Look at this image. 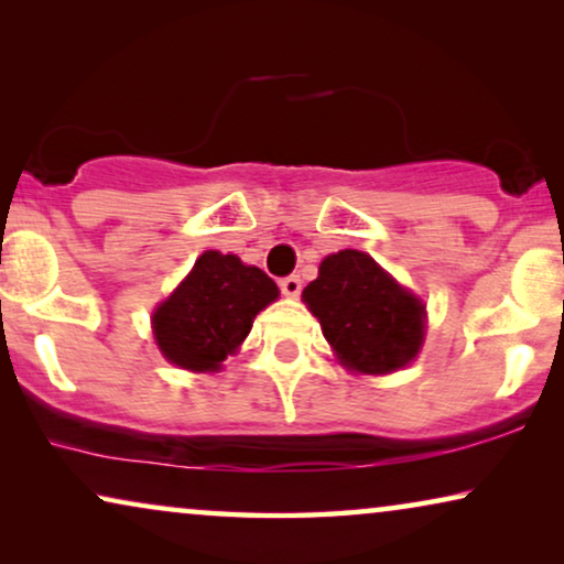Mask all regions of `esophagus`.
<instances>
[{
    "label": "esophagus",
    "mask_w": 564,
    "mask_h": 564,
    "mask_svg": "<svg viewBox=\"0 0 564 564\" xmlns=\"http://www.w3.org/2000/svg\"><path fill=\"white\" fill-rule=\"evenodd\" d=\"M280 290H282V295L297 297L300 290H303V282H300V276H295V274L282 276V280H280Z\"/></svg>",
    "instance_id": "esophagus-1"
}]
</instances>
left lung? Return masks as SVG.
Masks as SVG:
<instances>
[{
  "label": "left lung",
  "mask_w": 564,
  "mask_h": 564,
  "mask_svg": "<svg viewBox=\"0 0 564 564\" xmlns=\"http://www.w3.org/2000/svg\"><path fill=\"white\" fill-rule=\"evenodd\" d=\"M303 300L338 359L357 372H395L423 344V305L361 251L323 259Z\"/></svg>",
  "instance_id": "8db88e82"
}]
</instances>
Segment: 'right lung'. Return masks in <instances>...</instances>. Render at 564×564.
I'll return each mask as SVG.
<instances>
[{"label":"right lung","mask_w":564,"mask_h":564,"mask_svg":"<svg viewBox=\"0 0 564 564\" xmlns=\"http://www.w3.org/2000/svg\"><path fill=\"white\" fill-rule=\"evenodd\" d=\"M276 295L272 276L259 267H246L234 253L205 251L187 280L153 313L159 349L182 369L213 372Z\"/></svg>","instance_id":"1"}]
</instances>
